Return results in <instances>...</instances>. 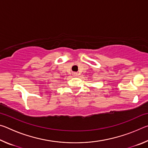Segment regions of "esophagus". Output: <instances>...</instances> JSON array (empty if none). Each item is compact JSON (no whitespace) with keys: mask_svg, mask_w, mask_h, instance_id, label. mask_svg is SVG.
Returning a JSON list of instances; mask_svg holds the SVG:
<instances>
[{"mask_svg":"<svg viewBox=\"0 0 148 148\" xmlns=\"http://www.w3.org/2000/svg\"><path fill=\"white\" fill-rule=\"evenodd\" d=\"M74 75H76V74H76V73H74Z\"/></svg>","mask_w":148,"mask_h":148,"instance_id":"1","label":"esophagus"}]
</instances>
